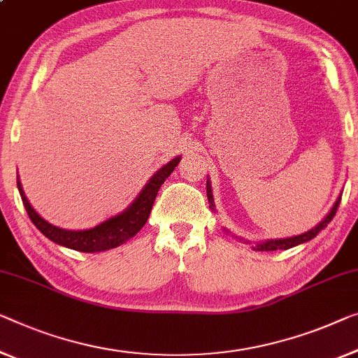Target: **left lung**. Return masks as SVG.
I'll use <instances>...</instances> for the list:
<instances>
[{"instance_id": "8db88e82", "label": "left lung", "mask_w": 358, "mask_h": 358, "mask_svg": "<svg viewBox=\"0 0 358 358\" xmlns=\"http://www.w3.org/2000/svg\"><path fill=\"white\" fill-rule=\"evenodd\" d=\"M207 199H209L210 202V209H213V197H212V189H210V183L207 181ZM339 202H341V197H338V201H336V204L333 206L331 212L328 213L327 218L320 223V225H317L313 230L303 233V234H299V236H294V238H286V239H275V241H266V243H262V244H257V246H254V250H278V249H289V248H294L297 246V244H302V243H307L310 241L312 238H315L317 234L323 230L324 227L328 225L329 222L333 220V217L336 215V212H338V207H339Z\"/></svg>"}]
</instances>
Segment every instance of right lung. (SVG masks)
Masks as SVG:
<instances>
[{
    "instance_id": "obj_1",
    "label": "right lung",
    "mask_w": 358,
    "mask_h": 358,
    "mask_svg": "<svg viewBox=\"0 0 358 358\" xmlns=\"http://www.w3.org/2000/svg\"><path fill=\"white\" fill-rule=\"evenodd\" d=\"M180 161V157H175L167 165H164V167L149 180L145 189L141 191L135 202H133L124 213L112 217L104 223H101V225L85 231H67L48 223L45 218H41L38 213L34 210V207H31L30 202L27 201L22 186H20V181H17V188L30 220L34 222V225L38 228L48 239H51V241L61 244V246H66L69 249L80 250V252H101V250H108L127 243L128 239H131L135 234H138V231H140L143 227H145V223L149 218V213L152 210L154 201H156L159 189H161L165 178L170 177V173L173 172Z\"/></svg>"
}]
</instances>
